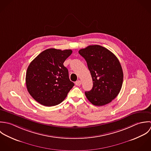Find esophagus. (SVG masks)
<instances>
[{
    "label": "esophagus",
    "instance_id": "esophagus-1",
    "mask_svg": "<svg viewBox=\"0 0 151 151\" xmlns=\"http://www.w3.org/2000/svg\"><path fill=\"white\" fill-rule=\"evenodd\" d=\"M75 84H76V86H81V81H76V82H75Z\"/></svg>",
    "mask_w": 151,
    "mask_h": 151
}]
</instances>
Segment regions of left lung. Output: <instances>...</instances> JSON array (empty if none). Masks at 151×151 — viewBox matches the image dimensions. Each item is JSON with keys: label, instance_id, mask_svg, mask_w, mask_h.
Returning <instances> with one entry per match:
<instances>
[{"label": "left lung", "instance_id": "left-lung-1", "mask_svg": "<svg viewBox=\"0 0 151 151\" xmlns=\"http://www.w3.org/2000/svg\"><path fill=\"white\" fill-rule=\"evenodd\" d=\"M86 61L93 80V88L85 95L93 105L101 106L110 103L120 93L123 72L116 56L107 48L89 45L79 51Z\"/></svg>", "mask_w": 151, "mask_h": 151}]
</instances>
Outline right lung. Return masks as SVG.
Listing matches in <instances>:
<instances>
[{
    "label": "right lung",
    "instance_id": "right-lung-1",
    "mask_svg": "<svg viewBox=\"0 0 151 151\" xmlns=\"http://www.w3.org/2000/svg\"><path fill=\"white\" fill-rule=\"evenodd\" d=\"M72 52L71 50L49 48L31 61L26 72V86L40 104L48 107L60 104L74 86L63 65Z\"/></svg>",
    "mask_w": 151,
    "mask_h": 151
}]
</instances>
